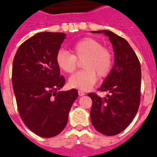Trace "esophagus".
<instances>
[{
  "label": "esophagus",
  "instance_id": "esophagus-1",
  "mask_svg": "<svg viewBox=\"0 0 157 157\" xmlns=\"http://www.w3.org/2000/svg\"><path fill=\"white\" fill-rule=\"evenodd\" d=\"M78 95L79 96H83V95H85V92L82 90H78Z\"/></svg>",
  "mask_w": 157,
  "mask_h": 157
}]
</instances>
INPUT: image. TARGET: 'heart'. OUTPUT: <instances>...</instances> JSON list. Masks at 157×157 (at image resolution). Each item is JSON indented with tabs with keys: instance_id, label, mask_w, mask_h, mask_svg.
I'll use <instances>...</instances> for the list:
<instances>
[{
	"instance_id": "b5f03b06",
	"label": "heart",
	"mask_w": 157,
	"mask_h": 157,
	"mask_svg": "<svg viewBox=\"0 0 157 157\" xmlns=\"http://www.w3.org/2000/svg\"><path fill=\"white\" fill-rule=\"evenodd\" d=\"M73 55L64 49L58 51L56 62L59 68L65 73L71 74L77 68V60L83 59V70L69 78V85L82 91L92 88L98 77L105 78L109 75L113 64V56L109 48L98 40L85 37L72 45Z\"/></svg>"
}]
</instances>
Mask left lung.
Wrapping results in <instances>:
<instances>
[{
	"mask_svg": "<svg viewBox=\"0 0 157 157\" xmlns=\"http://www.w3.org/2000/svg\"><path fill=\"white\" fill-rule=\"evenodd\" d=\"M108 36L115 52L114 66L100 91L109 94L102 98L95 93L92 99L90 118L98 132L107 136L120 134L131 123L138 112L141 99V71L139 59L124 38L110 30H98Z\"/></svg>",
	"mask_w": 157,
	"mask_h": 157,
	"instance_id": "1",
	"label": "left lung"
}]
</instances>
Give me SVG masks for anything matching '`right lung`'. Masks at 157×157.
<instances>
[{
	"mask_svg": "<svg viewBox=\"0 0 157 157\" xmlns=\"http://www.w3.org/2000/svg\"><path fill=\"white\" fill-rule=\"evenodd\" d=\"M66 34L41 32L18 48L12 63V86L24 124L42 138L61 132L78 91H59L65 78L59 75L56 53Z\"/></svg>",
	"mask_w": 157,
	"mask_h": 157,
	"instance_id": "right-lung-1",
	"label": "right lung"
}]
</instances>
